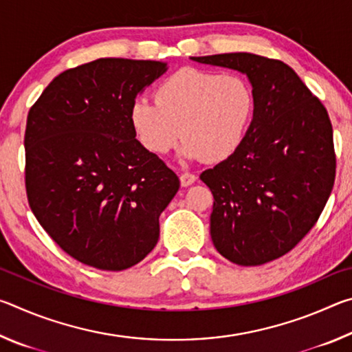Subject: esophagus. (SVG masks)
<instances>
[{"mask_svg":"<svg viewBox=\"0 0 352 352\" xmlns=\"http://www.w3.org/2000/svg\"><path fill=\"white\" fill-rule=\"evenodd\" d=\"M195 180H197V177H195L194 174H189V172H184V174H182V177H180V183L183 188H188V186H190V184H194Z\"/></svg>","mask_w":352,"mask_h":352,"instance_id":"obj_1","label":"esophagus"}]
</instances>
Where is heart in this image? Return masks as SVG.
Returning a JSON list of instances; mask_svg holds the SVG:
<instances>
[{
    "mask_svg": "<svg viewBox=\"0 0 352 352\" xmlns=\"http://www.w3.org/2000/svg\"><path fill=\"white\" fill-rule=\"evenodd\" d=\"M253 110V90L241 76L183 68L160 83L155 100H135L130 124L155 155L168 153L182 135L184 158L222 162L242 144Z\"/></svg>",
    "mask_w": 352,
    "mask_h": 352,
    "instance_id": "b5f03b06",
    "label": "heart"
}]
</instances>
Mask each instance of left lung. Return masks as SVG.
I'll use <instances>...</instances> for the list:
<instances>
[{
    "label": "left lung",
    "instance_id": "left-lung-1",
    "mask_svg": "<svg viewBox=\"0 0 352 352\" xmlns=\"http://www.w3.org/2000/svg\"><path fill=\"white\" fill-rule=\"evenodd\" d=\"M190 60L239 71L254 94L239 148L200 175L214 195V247L237 265L281 258L317 222L336 180L327 111L281 60L250 52Z\"/></svg>",
    "mask_w": 352,
    "mask_h": 352
}]
</instances>
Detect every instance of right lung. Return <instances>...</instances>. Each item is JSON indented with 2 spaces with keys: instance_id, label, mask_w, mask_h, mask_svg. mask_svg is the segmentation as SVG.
Returning a JSON list of instances; mask_svg holds the SVG:
<instances>
[{
  "instance_id": "add662e5",
  "label": "right lung",
  "mask_w": 352,
  "mask_h": 352,
  "mask_svg": "<svg viewBox=\"0 0 352 352\" xmlns=\"http://www.w3.org/2000/svg\"><path fill=\"white\" fill-rule=\"evenodd\" d=\"M166 71V62L98 58L54 77L29 110V205L82 264L126 270L157 245L180 180L135 138L130 107Z\"/></svg>"
}]
</instances>
